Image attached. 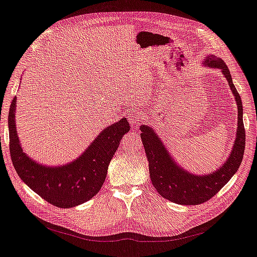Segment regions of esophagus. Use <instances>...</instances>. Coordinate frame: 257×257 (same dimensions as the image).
<instances>
[{"mask_svg":"<svg viewBox=\"0 0 257 257\" xmlns=\"http://www.w3.org/2000/svg\"><path fill=\"white\" fill-rule=\"evenodd\" d=\"M140 118H141V114L138 112L136 109H130L129 110L128 119H129V122H130V126L133 129H138Z\"/></svg>","mask_w":257,"mask_h":257,"instance_id":"1","label":"esophagus"}]
</instances>
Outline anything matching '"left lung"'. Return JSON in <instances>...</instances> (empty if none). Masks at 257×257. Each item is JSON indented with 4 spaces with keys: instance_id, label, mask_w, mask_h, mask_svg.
Masks as SVG:
<instances>
[{
    "instance_id": "left-lung-1",
    "label": "left lung",
    "mask_w": 257,
    "mask_h": 257,
    "mask_svg": "<svg viewBox=\"0 0 257 257\" xmlns=\"http://www.w3.org/2000/svg\"><path fill=\"white\" fill-rule=\"evenodd\" d=\"M205 67L219 69L230 86L237 104V132L232 151L220 168L210 174L196 175L177 165L155 131L141 126V138L149 162V173L152 185L163 197L180 205H199L213 197L236 173L242 161L246 145V133L242 121V104L226 63L215 55H208Z\"/></svg>"
}]
</instances>
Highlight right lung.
<instances>
[{
	"mask_svg": "<svg viewBox=\"0 0 257 257\" xmlns=\"http://www.w3.org/2000/svg\"><path fill=\"white\" fill-rule=\"evenodd\" d=\"M16 107L17 96L9 108L8 129L11 161L21 180L59 208H72L91 199L101 190L121 137L130 130L127 118L105 128L73 162L48 167L33 161L22 149L16 127Z\"/></svg>",
	"mask_w": 257,
	"mask_h": 257,
	"instance_id": "1",
	"label": "right lung"
}]
</instances>
